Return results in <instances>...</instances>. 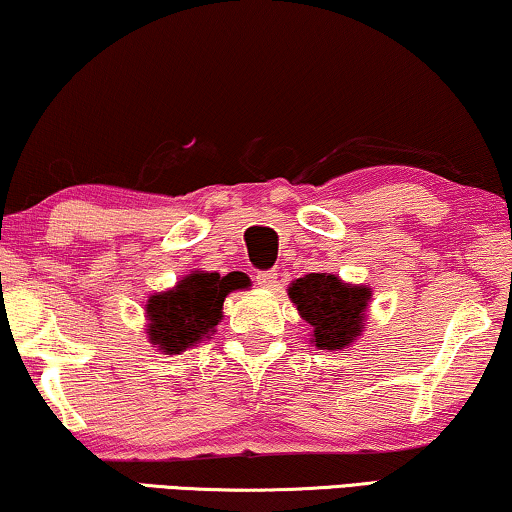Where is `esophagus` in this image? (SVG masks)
<instances>
[{
    "instance_id": "obj_1",
    "label": "esophagus",
    "mask_w": 512,
    "mask_h": 512,
    "mask_svg": "<svg viewBox=\"0 0 512 512\" xmlns=\"http://www.w3.org/2000/svg\"><path fill=\"white\" fill-rule=\"evenodd\" d=\"M256 284L261 286V289H268V291H275L279 286V279H277V272L275 270H268V272H258L256 275Z\"/></svg>"
}]
</instances>
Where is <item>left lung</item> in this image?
I'll return each mask as SVG.
<instances>
[{"mask_svg": "<svg viewBox=\"0 0 512 512\" xmlns=\"http://www.w3.org/2000/svg\"><path fill=\"white\" fill-rule=\"evenodd\" d=\"M291 303L312 328L310 342L317 349H347L366 328L373 289L349 284L333 272H310L289 284Z\"/></svg>", "mask_w": 512, "mask_h": 512, "instance_id": "left-lung-1", "label": "left lung"}]
</instances>
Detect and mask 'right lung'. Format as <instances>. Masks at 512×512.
I'll return each mask as SVG.
<instances>
[{"label": "right lung", "instance_id": "add662e5", "mask_svg": "<svg viewBox=\"0 0 512 512\" xmlns=\"http://www.w3.org/2000/svg\"><path fill=\"white\" fill-rule=\"evenodd\" d=\"M249 277L244 272L193 270L172 289L151 293L144 305L146 335L151 347L163 354H181L216 333L223 319V300L228 293L247 289Z\"/></svg>", "mask_w": 512, "mask_h": 512}]
</instances>
